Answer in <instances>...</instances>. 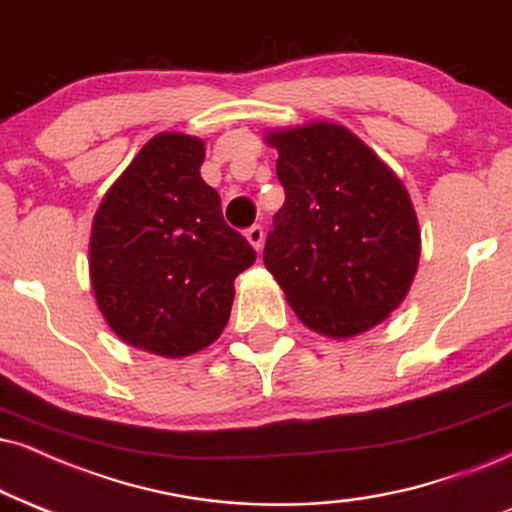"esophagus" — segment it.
<instances>
[{
  "instance_id": "obj_1",
  "label": "esophagus",
  "mask_w": 512,
  "mask_h": 512,
  "mask_svg": "<svg viewBox=\"0 0 512 512\" xmlns=\"http://www.w3.org/2000/svg\"><path fill=\"white\" fill-rule=\"evenodd\" d=\"M244 237H246V242H249L251 246H254L256 251H261V249H263V227H261V225L249 227V230L244 232Z\"/></svg>"
}]
</instances>
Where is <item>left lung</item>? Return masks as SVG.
<instances>
[{"mask_svg":"<svg viewBox=\"0 0 512 512\" xmlns=\"http://www.w3.org/2000/svg\"><path fill=\"white\" fill-rule=\"evenodd\" d=\"M285 204L263 263L308 330L351 339L406 299L420 263L408 189L344 125L311 121L266 132Z\"/></svg>","mask_w":512,"mask_h":512,"instance_id":"obj_1","label":"left lung"}]
</instances>
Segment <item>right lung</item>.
Wrapping results in <instances>:
<instances>
[{"mask_svg":"<svg viewBox=\"0 0 512 512\" xmlns=\"http://www.w3.org/2000/svg\"><path fill=\"white\" fill-rule=\"evenodd\" d=\"M206 142L159 132L104 194L92 220L90 282L106 325L128 346L185 358L230 320L235 277L256 261L201 180Z\"/></svg>","mask_w":512,"mask_h":512,"instance_id":"add662e5","label":"right lung"}]
</instances>
